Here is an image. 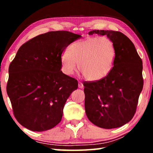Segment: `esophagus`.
I'll use <instances>...</instances> for the list:
<instances>
[{
    "label": "esophagus",
    "mask_w": 153,
    "mask_h": 153,
    "mask_svg": "<svg viewBox=\"0 0 153 153\" xmlns=\"http://www.w3.org/2000/svg\"><path fill=\"white\" fill-rule=\"evenodd\" d=\"M78 88H80V89L84 88V85H83V84H82V82H78Z\"/></svg>",
    "instance_id": "esophagus-1"
}]
</instances>
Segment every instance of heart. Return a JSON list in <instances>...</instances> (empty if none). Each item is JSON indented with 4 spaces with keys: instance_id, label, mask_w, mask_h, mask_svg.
Wrapping results in <instances>:
<instances>
[{
    "instance_id": "1",
    "label": "heart",
    "mask_w": 153,
    "mask_h": 153,
    "mask_svg": "<svg viewBox=\"0 0 153 153\" xmlns=\"http://www.w3.org/2000/svg\"><path fill=\"white\" fill-rule=\"evenodd\" d=\"M115 57L116 50L112 40L107 37H90L72 44L69 51L62 53V71L71 76L79 63V69L87 79L98 81L112 70Z\"/></svg>"
}]
</instances>
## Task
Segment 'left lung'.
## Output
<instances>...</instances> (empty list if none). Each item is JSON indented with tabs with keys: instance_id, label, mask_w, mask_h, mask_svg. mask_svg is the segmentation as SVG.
<instances>
[{
	"instance_id": "1",
	"label": "left lung",
	"mask_w": 153,
	"mask_h": 153,
	"mask_svg": "<svg viewBox=\"0 0 153 153\" xmlns=\"http://www.w3.org/2000/svg\"><path fill=\"white\" fill-rule=\"evenodd\" d=\"M107 36L112 40L116 57L108 76L96 82H84L85 110L95 126L105 129L125 125L136 113L143 88L142 61L133 42L123 33L92 30L89 35Z\"/></svg>"
}]
</instances>
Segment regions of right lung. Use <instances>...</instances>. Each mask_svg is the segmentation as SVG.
<instances>
[{
	"label": "right lung",
	"mask_w": 153,
	"mask_h": 153,
	"mask_svg": "<svg viewBox=\"0 0 153 153\" xmlns=\"http://www.w3.org/2000/svg\"><path fill=\"white\" fill-rule=\"evenodd\" d=\"M81 36L67 31L49 32L19 48L9 65L7 92L21 125L43 131L61 121L65 104L78 84L61 71V56Z\"/></svg>",
	"instance_id": "obj_1"
}]
</instances>
